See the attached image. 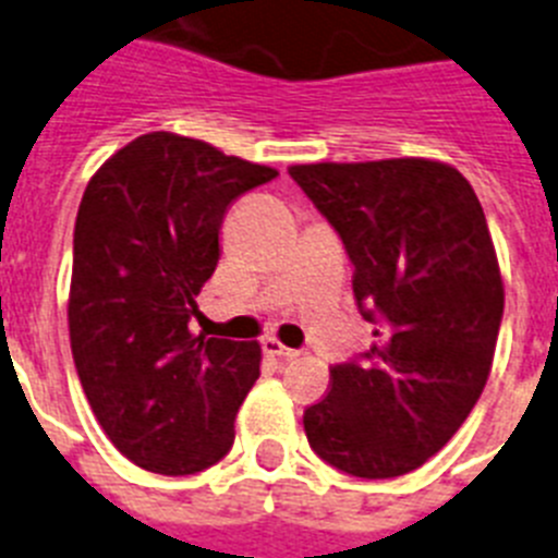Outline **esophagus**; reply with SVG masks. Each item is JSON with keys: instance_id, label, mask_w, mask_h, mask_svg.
Wrapping results in <instances>:
<instances>
[{"instance_id": "34e87169", "label": "esophagus", "mask_w": 558, "mask_h": 558, "mask_svg": "<svg viewBox=\"0 0 558 558\" xmlns=\"http://www.w3.org/2000/svg\"><path fill=\"white\" fill-rule=\"evenodd\" d=\"M264 353L266 356H278V360H294V356H300V351H294V348H286L283 342L275 337L264 339Z\"/></svg>"}]
</instances>
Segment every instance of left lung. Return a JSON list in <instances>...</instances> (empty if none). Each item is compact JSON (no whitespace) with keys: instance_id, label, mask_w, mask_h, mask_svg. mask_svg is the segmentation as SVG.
I'll return each instance as SVG.
<instances>
[{"instance_id":"8db88e82","label":"left lung","mask_w":558,"mask_h":558,"mask_svg":"<svg viewBox=\"0 0 558 558\" xmlns=\"http://www.w3.org/2000/svg\"><path fill=\"white\" fill-rule=\"evenodd\" d=\"M345 244L353 298L376 326L360 360L303 413L319 458L381 481L433 458L481 399L500 333V264L463 173L433 159L292 165Z\"/></svg>"}]
</instances>
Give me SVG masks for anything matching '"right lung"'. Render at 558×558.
<instances>
[{
    "label": "right lung",
    "mask_w": 558,
    "mask_h": 558,
    "mask_svg": "<svg viewBox=\"0 0 558 558\" xmlns=\"http://www.w3.org/2000/svg\"><path fill=\"white\" fill-rule=\"evenodd\" d=\"M275 177L202 140L151 132L86 185L72 239V360L104 433L148 472L196 474L230 452L260 345L193 337L187 323L219 264L227 207Z\"/></svg>",
    "instance_id": "add662e5"
}]
</instances>
